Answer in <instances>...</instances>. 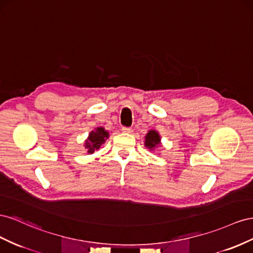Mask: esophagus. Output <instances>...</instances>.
I'll use <instances>...</instances> for the list:
<instances>
[{
	"instance_id": "34e87169",
	"label": "esophagus",
	"mask_w": 253,
	"mask_h": 253,
	"mask_svg": "<svg viewBox=\"0 0 253 253\" xmlns=\"http://www.w3.org/2000/svg\"><path fill=\"white\" fill-rule=\"evenodd\" d=\"M122 131L124 133H131L132 132V129L131 128H128V127H123L122 128Z\"/></svg>"
}]
</instances>
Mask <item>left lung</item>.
<instances>
[{"label":"left lung","mask_w":253,"mask_h":253,"mask_svg":"<svg viewBox=\"0 0 253 253\" xmlns=\"http://www.w3.org/2000/svg\"><path fill=\"white\" fill-rule=\"evenodd\" d=\"M144 145H145L150 151L155 150V148L161 145V136L159 132L155 129H150L145 135V141H144Z\"/></svg>","instance_id":"left-lung-1"}]
</instances>
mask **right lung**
Listing matches in <instances>:
<instances>
[{
  "label": "right lung",
  "mask_w": 253,
  "mask_h": 253,
  "mask_svg": "<svg viewBox=\"0 0 253 253\" xmlns=\"http://www.w3.org/2000/svg\"><path fill=\"white\" fill-rule=\"evenodd\" d=\"M107 139H109V132L104 127H96L90 131L88 138L84 143V147L86 149V153L89 155L94 154V151L99 149Z\"/></svg>",
  "instance_id": "1"
}]
</instances>
